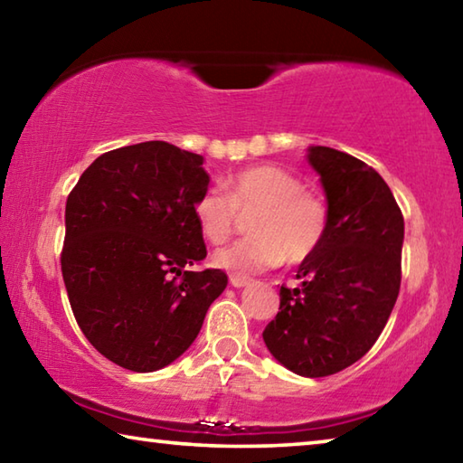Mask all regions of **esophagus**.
<instances>
[{
	"instance_id": "34e87169",
	"label": "esophagus",
	"mask_w": 463,
	"mask_h": 463,
	"mask_svg": "<svg viewBox=\"0 0 463 463\" xmlns=\"http://www.w3.org/2000/svg\"><path fill=\"white\" fill-rule=\"evenodd\" d=\"M249 278H242V276H234V273H232V276H231V286L232 288H245V286H249Z\"/></svg>"
}]
</instances>
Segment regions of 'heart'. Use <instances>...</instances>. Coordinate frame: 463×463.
I'll return each instance as SVG.
<instances>
[{
  "mask_svg": "<svg viewBox=\"0 0 463 463\" xmlns=\"http://www.w3.org/2000/svg\"><path fill=\"white\" fill-rule=\"evenodd\" d=\"M239 216L249 218V239L218 250L214 263L234 276H253L286 260L308 261L325 242L331 210L323 195L307 190L302 179L276 165H250L226 179V194L202 192L194 218L213 245L232 237Z\"/></svg>",
  "mask_w": 463,
  "mask_h": 463,
  "instance_id": "b5f03b06",
  "label": "heart"
}]
</instances>
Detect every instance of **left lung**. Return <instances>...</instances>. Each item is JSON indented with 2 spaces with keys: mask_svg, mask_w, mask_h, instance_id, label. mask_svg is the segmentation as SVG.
<instances>
[{
  "mask_svg": "<svg viewBox=\"0 0 463 463\" xmlns=\"http://www.w3.org/2000/svg\"><path fill=\"white\" fill-rule=\"evenodd\" d=\"M331 222L300 263L298 288H279V312L263 341L289 372L325 378L362 359L378 341L402 279L404 218L388 184L367 163L312 146Z\"/></svg>",
  "mask_w": 463,
  "mask_h": 463,
  "instance_id": "obj_1",
  "label": "left lung"
}]
</instances>
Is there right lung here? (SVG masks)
Returning a JSON list of instances; mask_svg holds the SVG:
<instances>
[{"label":"right lung","instance_id":"add662e5","mask_svg":"<svg viewBox=\"0 0 463 463\" xmlns=\"http://www.w3.org/2000/svg\"><path fill=\"white\" fill-rule=\"evenodd\" d=\"M202 155L163 140L99 155L67 198L61 271L77 325L130 372H155L190 347L229 278L185 271L206 257L194 202Z\"/></svg>","mask_w":463,"mask_h":463}]
</instances>
